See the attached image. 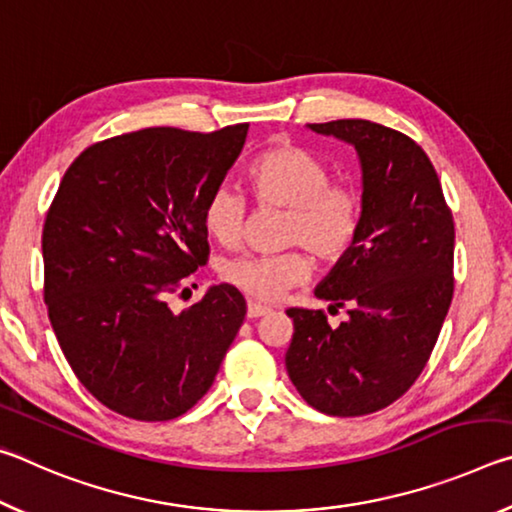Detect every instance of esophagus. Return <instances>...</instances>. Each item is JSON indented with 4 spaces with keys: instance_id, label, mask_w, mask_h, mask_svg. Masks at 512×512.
I'll use <instances>...</instances> for the list:
<instances>
[{
    "instance_id": "esophagus-1",
    "label": "esophagus",
    "mask_w": 512,
    "mask_h": 512,
    "mask_svg": "<svg viewBox=\"0 0 512 512\" xmlns=\"http://www.w3.org/2000/svg\"><path fill=\"white\" fill-rule=\"evenodd\" d=\"M266 314H271V307H264V305H259V302L248 300V318H259Z\"/></svg>"
}]
</instances>
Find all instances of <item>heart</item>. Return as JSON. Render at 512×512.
Listing matches in <instances>:
<instances>
[{
  "instance_id": "heart-1",
  "label": "heart",
  "mask_w": 512,
  "mask_h": 512,
  "mask_svg": "<svg viewBox=\"0 0 512 512\" xmlns=\"http://www.w3.org/2000/svg\"><path fill=\"white\" fill-rule=\"evenodd\" d=\"M250 187L255 201L287 207L282 244L307 247L316 259L336 264L359 241L363 201L357 187L334 183L332 169L298 144H275L250 162ZM248 203L232 185L214 187L203 205V225L221 246H237L246 230ZM223 282L246 296L273 302L311 275V257L301 248L275 255L246 253L219 266Z\"/></svg>"
}]
</instances>
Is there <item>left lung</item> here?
Listing matches in <instances>:
<instances>
[{"label":"left lung","mask_w":512,"mask_h":512,"mask_svg":"<svg viewBox=\"0 0 512 512\" xmlns=\"http://www.w3.org/2000/svg\"><path fill=\"white\" fill-rule=\"evenodd\" d=\"M352 144L363 171L359 241L316 287L348 305L287 309L293 336L284 363L302 400L320 413L368 415L409 391L427 366L454 296V219L438 173L418 144L366 119L309 124Z\"/></svg>","instance_id":"1"}]
</instances>
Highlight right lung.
<instances>
[{
    "mask_svg": "<svg viewBox=\"0 0 512 512\" xmlns=\"http://www.w3.org/2000/svg\"><path fill=\"white\" fill-rule=\"evenodd\" d=\"M246 133L144 128L88 146L60 180L42 228L49 320L74 375L119 415L187 413L244 323L232 284L180 314L169 298L207 262L203 205Z\"/></svg>",
    "mask_w": 512,
    "mask_h": 512,
    "instance_id": "right-lung-1",
    "label": "right lung"
}]
</instances>
